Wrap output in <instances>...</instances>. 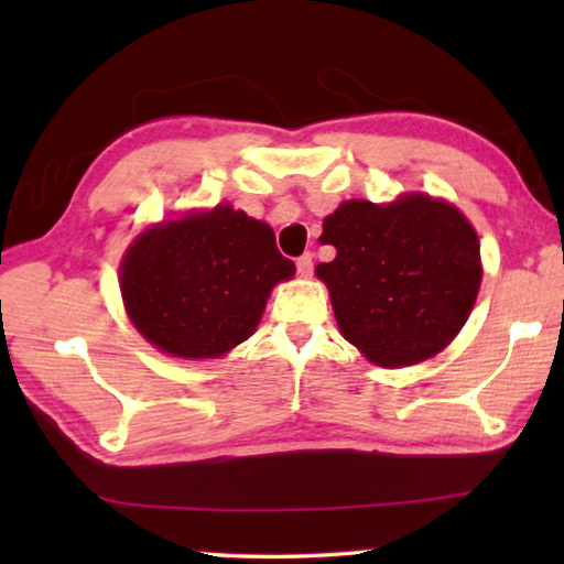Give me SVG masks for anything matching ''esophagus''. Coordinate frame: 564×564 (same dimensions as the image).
Here are the masks:
<instances>
[{
  "instance_id": "1",
  "label": "esophagus",
  "mask_w": 564,
  "mask_h": 564,
  "mask_svg": "<svg viewBox=\"0 0 564 564\" xmlns=\"http://www.w3.org/2000/svg\"><path fill=\"white\" fill-rule=\"evenodd\" d=\"M295 269H299L301 279H311L313 275V253H303L299 261H295Z\"/></svg>"
}]
</instances>
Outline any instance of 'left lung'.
I'll return each mask as SVG.
<instances>
[{
	"mask_svg": "<svg viewBox=\"0 0 564 564\" xmlns=\"http://www.w3.org/2000/svg\"><path fill=\"white\" fill-rule=\"evenodd\" d=\"M336 259L318 263L343 338L370 362L415 366L451 343L480 291V241L453 204L405 194L340 204L323 221Z\"/></svg>",
	"mask_w": 564,
	"mask_h": 564,
	"instance_id": "obj_1",
	"label": "left lung"
}]
</instances>
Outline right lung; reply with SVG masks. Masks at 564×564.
Returning a JSON list of instances; mask_svg holds the SVG:
<instances>
[{
	"instance_id": "1",
	"label": "right lung",
	"mask_w": 564,
	"mask_h": 564,
	"mask_svg": "<svg viewBox=\"0 0 564 564\" xmlns=\"http://www.w3.org/2000/svg\"><path fill=\"white\" fill-rule=\"evenodd\" d=\"M295 265L273 228L216 206L147 228L121 261V299L141 336L176 358H218L253 336Z\"/></svg>"
}]
</instances>
